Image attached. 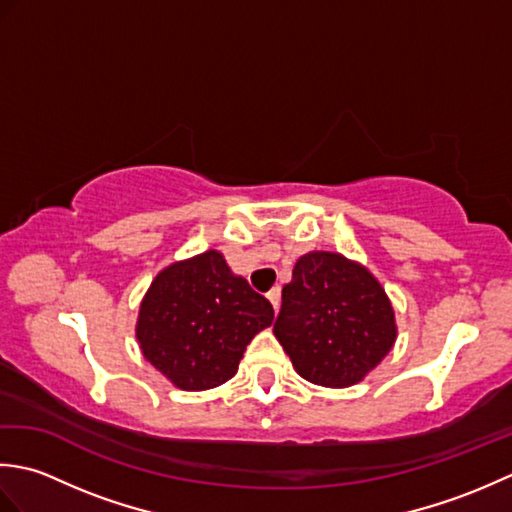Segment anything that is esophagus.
Segmentation results:
<instances>
[{
  "instance_id": "1",
  "label": "esophagus",
  "mask_w": 512,
  "mask_h": 512,
  "mask_svg": "<svg viewBox=\"0 0 512 512\" xmlns=\"http://www.w3.org/2000/svg\"><path fill=\"white\" fill-rule=\"evenodd\" d=\"M266 297H268V301H270V303H273V308H275V312H277V310H279V306H281V290H279V288H273V290L268 292Z\"/></svg>"
}]
</instances>
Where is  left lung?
Listing matches in <instances>:
<instances>
[{"mask_svg":"<svg viewBox=\"0 0 512 512\" xmlns=\"http://www.w3.org/2000/svg\"><path fill=\"white\" fill-rule=\"evenodd\" d=\"M275 336L308 383L352 387L383 361L398 325L385 288L369 270L330 250H310L281 292Z\"/></svg>","mask_w":512,"mask_h":512,"instance_id":"1","label":"left lung"}]
</instances>
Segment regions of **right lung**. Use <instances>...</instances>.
Masks as SVG:
<instances>
[{
  "mask_svg": "<svg viewBox=\"0 0 512 512\" xmlns=\"http://www.w3.org/2000/svg\"><path fill=\"white\" fill-rule=\"evenodd\" d=\"M275 319L270 301L228 268L220 250L173 262L140 301V352L173 387L204 391L237 374L246 345Z\"/></svg>",
  "mask_w": 512,
  "mask_h": 512,
  "instance_id": "obj_1",
  "label": "right lung"
}]
</instances>
